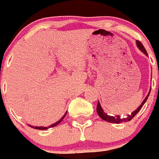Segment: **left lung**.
<instances>
[{
	"label": "left lung",
	"instance_id": "obj_1",
	"mask_svg": "<svg viewBox=\"0 0 159 159\" xmlns=\"http://www.w3.org/2000/svg\"><path fill=\"white\" fill-rule=\"evenodd\" d=\"M136 45H137V48H138L140 51H142L144 55H147V51H146L145 48H144L143 46V44L141 43L139 41L137 40ZM150 93H151V89H150V91H149V93H148V94L147 95V97H145V99L143 101V102L141 103V104H140L138 108L135 110V111H132L131 113H130L129 115H127V116L124 117V118H121L120 116H109V115H108L107 113H105V112L104 111V110L102 109V107H101V104H100L99 101H98V104H97V114L99 115V116L102 119V120L107 121V122L113 123V124H120V123H122V122H128V121L131 120V119L135 116L138 113L139 111V110L142 108V107L143 106V104H145V102L147 101V98H148V97H149Z\"/></svg>",
	"mask_w": 159,
	"mask_h": 159
}]
</instances>
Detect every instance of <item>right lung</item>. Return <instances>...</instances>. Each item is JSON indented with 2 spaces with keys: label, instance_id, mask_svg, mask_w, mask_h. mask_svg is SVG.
<instances>
[{
  "label": "right lung",
  "instance_id": "add662e5",
  "mask_svg": "<svg viewBox=\"0 0 159 159\" xmlns=\"http://www.w3.org/2000/svg\"><path fill=\"white\" fill-rule=\"evenodd\" d=\"M66 112H67V111H66V113L64 114L63 116H62V118L60 119L59 120L57 121L56 123H54V124H51V125H50V126H48V127H34V126L29 125V124H28V126H30V127H31V128H35V129H39V130H47V129H48V128H53V127H55V126H57V125H58V124H59L60 123L62 122V120H63V119H64V117H65L66 115Z\"/></svg>",
  "mask_w": 159,
  "mask_h": 159
}]
</instances>
